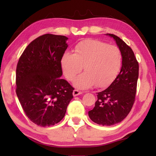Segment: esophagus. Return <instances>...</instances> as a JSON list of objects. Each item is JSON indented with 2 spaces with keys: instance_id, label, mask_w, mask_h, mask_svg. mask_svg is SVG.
<instances>
[{
  "instance_id": "34e87169",
  "label": "esophagus",
  "mask_w": 156,
  "mask_h": 156,
  "mask_svg": "<svg viewBox=\"0 0 156 156\" xmlns=\"http://www.w3.org/2000/svg\"><path fill=\"white\" fill-rule=\"evenodd\" d=\"M81 94H83V92L79 91L78 89H74V90H73V96H78V95H80Z\"/></svg>"
}]
</instances>
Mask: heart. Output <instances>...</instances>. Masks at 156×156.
Masks as SVG:
<instances>
[{"label":"heart","mask_w":156,"mask_h":156,"mask_svg":"<svg viewBox=\"0 0 156 156\" xmlns=\"http://www.w3.org/2000/svg\"><path fill=\"white\" fill-rule=\"evenodd\" d=\"M122 62V53L117 46L87 39L76 44L74 54H63L61 67L66 78L72 81L84 66L85 72L76 78L74 84L87 89L95 84L98 87L110 84L119 73Z\"/></svg>","instance_id":"heart-1"}]
</instances>
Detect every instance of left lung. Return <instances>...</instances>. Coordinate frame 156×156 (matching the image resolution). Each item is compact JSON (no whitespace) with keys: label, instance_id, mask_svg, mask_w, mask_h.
<instances>
[{"label":"left lung","instance_id":"1","mask_svg":"<svg viewBox=\"0 0 156 156\" xmlns=\"http://www.w3.org/2000/svg\"><path fill=\"white\" fill-rule=\"evenodd\" d=\"M113 37L122 55L121 70L117 77L104 91L98 93L94 109L89 112L93 122L102 126L120 122L131 112L136 99L139 64L133 50L122 39Z\"/></svg>","mask_w":156,"mask_h":156}]
</instances>
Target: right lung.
<instances>
[{
    "label": "right lung",
    "instance_id": "right-lung-1",
    "mask_svg": "<svg viewBox=\"0 0 156 156\" xmlns=\"http://www.w3.org/2000/svg\"><path fill=\"white\" fill-rule=\"evenodd\" d=\"M67 39L44 34L31 42L18 60L16 92L26 115L38 126L59 122L73 98L74 88L60 78Z\"/></svg>",
    "mask_w": 156,
    "mask_h": 156
}]
</instances>
